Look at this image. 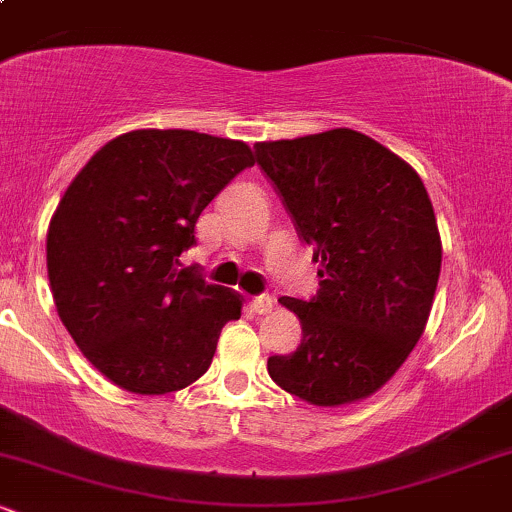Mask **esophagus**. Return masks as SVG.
<instances>
[{
	"label": "esophagus",
	"mask_w": 512,
	"mask_h": 512,
	"mask_svg": "<svg viewBox=\"0 0 512 512\" xmlns=\"http://www.w3.org/2000/svg\"><path fill=\"white\" fill-rule=\"evenodd\" d=\"M250 308L255 310V313H260V315H267V313H272V308H274V298L272 296H267V293H262V296H255L250 301Z\"/></svg>",
	"instance_id": "1"
}]
</instances>
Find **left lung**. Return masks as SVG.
<instances>
[{
  "instance_id": "8db88e82",
  "label": "left lung",
  "mask_w": 512,
  "mask_h": 512,
  "mask_svg": "<svg viewBox=\"0 0 512 512\" xmlns=\"http://www.w3.org/2000/svg\"><path fill=\"white\" fill-rule=\"evenodd\" d=\"M255 154L320 262L315 298H279L303 339L269 356V375L315 407L366 399L407 361L431 315L443 245L424 182L346 127L260 142Z\"/></svg>"
}]
</instances>
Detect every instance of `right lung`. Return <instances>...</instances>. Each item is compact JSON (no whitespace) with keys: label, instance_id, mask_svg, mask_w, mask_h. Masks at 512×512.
<instances>
[{"label":"right lung","instance_id":"add662e5","mask_svg":"<svg viewBox=\"0 0 512 512\" xmlns=\"http://www.w3.org/2000/svg\"><path fill=\"white\" fill-rule=\"evenodd\" d=\"M245 142L192 129L110 139L67 187L48 228L60 320L93 368L134 395L178 392L211 366L240 293L207 284L178 257L204 207L240 170Z\"/></svg>","mask_w":512,"mask_h":512}]
</instances>
